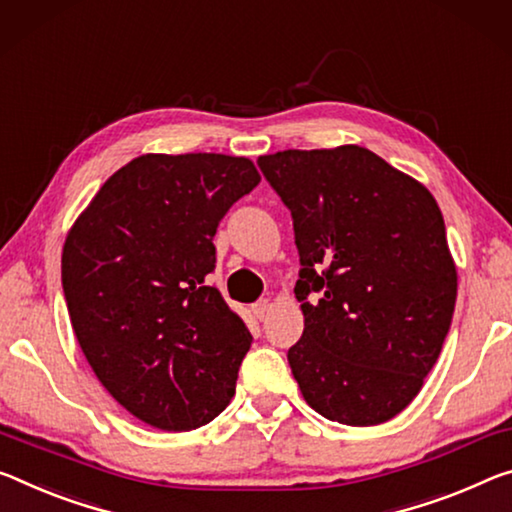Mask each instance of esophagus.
<instances>
[{"instance_id": "1", "label": "esophagus", "mask_w": 512, "mask_h": 512, "mask_svg": "<svg viewBox=\"0 0 512 512\" xmlns=\"http://www.w3.org/2000/svg\"><path fill=\"white\" fill-rule=\"evenodd\" d=\"M269 310H271L269 300H257V303L250 307V312H253V316H255L257 321H264L266 314H269Z\"/></svg>"}]
</instances>
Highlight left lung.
Returning <instances> with one entry per match:
<instances>
[{
  "label": "left lung",
  "instance_id": "obj_1",
  "mask_svg": "<svg viewBox=\"0 0 512 512\" xmlns=\"http://www.w3.org/2000/svg\"><path fill=\"white\" fill-rule=\"evenodd\" d=\"M257 166L291 212L303 337L287 360L312 408L346 426L392 419L440 358L458 275L426 186L360 145Z\"/></svg>",
  "mask_w": 512,
  "mask_h": 512
}]
</instances>
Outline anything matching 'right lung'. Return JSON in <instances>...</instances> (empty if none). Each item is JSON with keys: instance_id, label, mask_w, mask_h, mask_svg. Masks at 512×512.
<instances>
[{"instance_id": "1", "label": "right lung", "mask_w": 512, "mask_h": 512, "mask_svg": "<svg viewBox=\"0 0 512 512\" xmlns=\"http://www.w3.org/2000/svg\"><path fill=\"white\" fill-rule=\"evenodd\" d=\"M259 184L227 154H143L113 173L63 246L72 330L95 376L161 431H191L225 410L253 335L205 278L214 234Z\"/></svg>"}]
</instances>
